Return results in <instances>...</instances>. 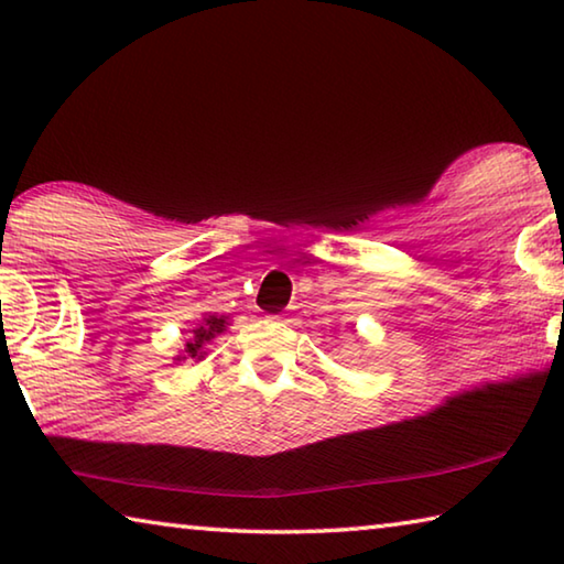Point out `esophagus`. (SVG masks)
<instances>
[{"mask_svg": "<svg viewBox=\"0 0 564 564\" xmlns=\"http://www.w3.org/2000/svg\"><path fill=\"white\" fill-rule=\"evenodd\" d=\"M276 319H284V315H276Z\"/></svg>", "mask_w": 564, "mask_h": 564, "instance_id": "esophagus-1", "label": "esophagus"}]
</instances>
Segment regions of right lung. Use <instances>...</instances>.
Segmentation results:
<instances>
[{"mask_svg": "<svg viewBox=\"0 0 564 564\" xmlns=\"http://www.w3.org/2000/svg\"><path fill=\"white\" fill-rule=\"evenodd\" d=\"M227 317L224 315H204L202 323H198L188 340L184 345V355H178L176 360H202L206 355V348L219 337L224 330H227Z\"/></svg>", "mask_w": 564, "mask_h": 564, "instance_id": "obj_1", "label": "right lung"}]
</instances>
